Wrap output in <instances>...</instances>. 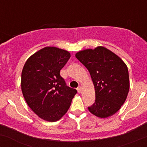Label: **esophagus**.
I'll return each instance as SVG.
<instances>
[{
  "label": "esophagus",
  "instance_id": "1",
  "mask_svg": "<svg viewBox=\"0 0 147 147\" xmlns=\"http://www.w3.org/2000/svg\"><path fill=\"white\" fill-rule=\"evenodd\" d=\"M77 91H78V92L79 93H80V92H82V87L81 86H79L78 88H77Z\"/></svg>",
  "mask_w": 147,
  "mask_h": 147
}]
</instances>
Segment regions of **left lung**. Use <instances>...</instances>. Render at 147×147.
Returning a JSON list of instances; mask_svg holds the SVG:
<instances>
[{"label":"left lung","mask_w":147,"mask_h":147,"mask_svg":"<svg viewBox=\"0 0 147 147\" xmlns=\"http://www.w3.org/2000/svg\"><path fill=\"white\" fill-rule=\"evenodd\" d=\"M75 57L90 72L95 87V102L88 107L89 111L100 118L112 116L120 109L129 93L126 63L102 46L79 51Z\"/></svg>","instance_id":"1"}]
</instances>
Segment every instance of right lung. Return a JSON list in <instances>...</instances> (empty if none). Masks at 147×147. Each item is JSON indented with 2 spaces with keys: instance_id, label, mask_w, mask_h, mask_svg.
<instances>
[{
  "instance_id": "1",
  "label": "right lung",
  "mask_w": 147,
  "mask_h": 147,
  "mask_svg": "<svg viewBox=\"0 0 147 147\" xmlns=\"http://www.w3.org/2000/svg\"><path fill=\"white\" fill-rule=\"evenodd\" d=\"M70 52L45 47L25 62L21 73V90L25 102L35 114L48 122L59 120L67 113L77 90L68 87L60 70Z\"/></svg>"
}]
</instances>
